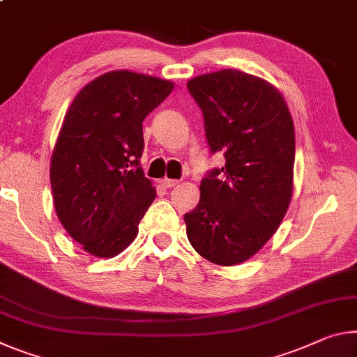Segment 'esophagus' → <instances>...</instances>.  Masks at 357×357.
<instances>
[{"mask_svg":"<svg viewBox=\"0 0 357 357\" xmlns=\"http://www.w3.org/2000/svg\"><path fill=\"white\" fill-rule=\"evenodd\" d=\"M178 183H179V181H176V179H168V178H163V179L160 181V184L163 185V188H167V189L174 188V185H178Z\"/></svg>","mask_w":357,"mask_h":357,"instance_id":"obj_1","label":"esophagus"}]
</instances>
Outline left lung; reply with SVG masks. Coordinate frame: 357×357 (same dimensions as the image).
<instances>
[{"mask_svg": "<svg viewBox=\"0 0 357 357\" xmlns=\"http://www.w3.org/2000/svg\"><path fill=\"white\" fill-rule=\"evenodd\" d=\"M202 107L211 152L225 165L200 184V202L184 216L188 238L209 262L230 267L252 257L284 219L294 190L296 133L273 84L238 70L188 82Z\"/></svg>", "mask_w": 357, "mask_h": 357, "instance_id": "1", "label": "left lung"}]
</instances>
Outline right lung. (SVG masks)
Returning a JSON list of instances; mask_svg holds the SVG:
<instances>
[{
	"instance_id": "1",
	"label": "right lung",
	"mask_w": 357,
	"mask_h": 357,
	"mask_svg": "<svg viewBox=\"0 0 357 357\" xmlns=\"http://www.w3.org/2000/svg\"><path fill=\"white\" fill-rule=\"evenodd\" d=\"M168 79L116 70L79 90L50 157L61 225L95 257L117 256L138 235L157 192L139 167L143 121L165 100Z\"/></svg>"
}]
</instances>
